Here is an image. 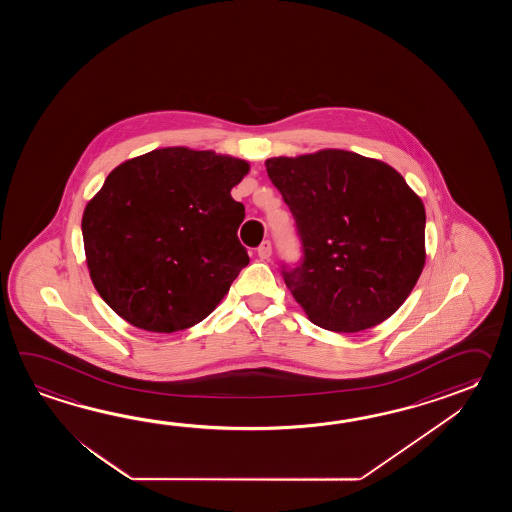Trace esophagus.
I'll return each instance as SVG.
<instances>
[{
    "mask_svg": "<svg viewBox=\"0 0 512 512\" xmlns=\"http://www.w3.org/2000/svg\"><path fill=\"white\" fill-rule=\"evenodd\" d=\"M272 254V245L271 241L265 240L261 243L260 247H258V256H260V260H269Z\"/></svg>",
    "mask_w": 512,
    "mask_h": 512,
    "instance_id": "obj_1",
    "label": "esophagus"
}]
</instances>
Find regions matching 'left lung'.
Wrapping results in <instances>:
<instances>
[{"mask_svg":"<svg viewBox=\"0 0 512 512\" xmlns=\"http://www.w3.org/2000/svg\"><path fill=\"white\" fill-rule=\"evenodd\" d=\"M265 166L302 241V260L282 276L309 320L359 333L390 318L425 267V207L403 175L344 150Z\"/></svg>","mask_w":512,"mask_h":512,"instance_id":"left-lung-1","label":"left lung"}]
</instances>
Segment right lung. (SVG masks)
Listing matches in <instances>:
<instances>
[{"label": "right lung", "mask_w": 512, "mask_h": 512, "mask_svg": "<svg viewBox=\"0 0 512 512\" xmlns=\"http://www.w3.org/2000/svg\"><path fill=\"white\" fill-rule=\"evenodd\" d=\"M247 172L241 159L183 146L117 166L82 218L104 302L153 333L205 320L249 263L238 240L245 207L230 196Z\"/></svg>", "instance_id": "add662e5"}]
</instances>
